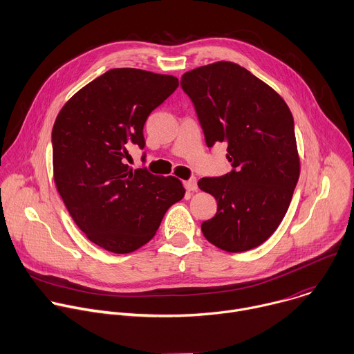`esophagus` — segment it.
<instances>
[{"instance_id":"34e87169","label":"esophagus","mask_w":354,"mask_h":354,"mask_svg":"<svg viewBox=\"0 0 354 354\" xmlns=\"http://www.w3.org/2000/svg\"><path fill=\"white\" fill-rule=\"evenodd\" d=\"M185 187L187 192H196L197 190V180L196 179H190L185 182Z\"/></svg>"}]
</instances>
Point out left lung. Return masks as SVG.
<instances>
[{
    "label": "left lung",
    "instance_id": "8db88e82",
    "mask_svg": "<svg viewBox=\"0 0 354 354\" xmlns=\"http://www.w3.org/2000/svg\"><path fill=\"white\" fill-rule=\"evenodd\" d=\"M180 86L194 104L207 146L225 142L233 168L198 180L218 205L201 232L221 250H252L277 230L299 180L292 112L271 86L229 61L186 72Z\"/></svg>",
    "mask_w": 354,
    "mask_h": 354
}]
</instances>
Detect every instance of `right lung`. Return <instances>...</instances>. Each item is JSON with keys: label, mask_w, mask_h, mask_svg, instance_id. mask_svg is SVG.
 Listing matches in <instances>:
<instances>
[{"label": "right lung", "mask_w": 354, "mask_h": 354, "mask_svg": "<svg viewBox=\"0 0 354 354\" xmlns=\"http://www.w3.org/2000/svg\"><path fill=\"white\" fill-rule=\"evenodd\" d=\"M178 77L136 68L98 76L61 108L53 127L54 182L75 223L94 245L116 254L150 242L167 209L183 198L175 176L133 169L125 160L153 109Z\"/></svg>", "instance_id": "add662e5"}]
</instances>
